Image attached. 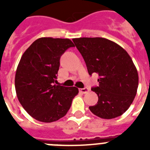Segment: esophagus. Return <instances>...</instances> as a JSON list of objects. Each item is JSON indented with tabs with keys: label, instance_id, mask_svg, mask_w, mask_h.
<instances>
[{
	"label": "esophagus",
	"instance_id": "obj_1",
	"mask_svg": "<svg viewBox=\"0 0 150 150\" xmlns=\"http://www.w3.org/2000/svg\"><path fill=\"white\" fill-rule=\"evenodd\" d=\"M89 88H79V91L83 94H86V93H88V91H89Z\"/></svg>",
	"mask_w": 150,
	"mask_h": 150
}]
</instances>
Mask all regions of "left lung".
I'll list each match as a JSON object with an SVG mask.
<instances>
[{
  "label": "left lung",
  "mask_w": 150,
  "mask_h": 150,
  "mask_svg": "<svg viewBox=\"0 0 150 150\" xmlns=\"http://www.w3.org/2000/svg\"><path fill=\"white\" fill-rule=\"evenodd\" d=\"M81 53L89 75L98 74L99 86L93 87L98 97L91 112L110 120L124 113L132 104L138 87V74L132 58L124 49L103 38L73 39Z\"/></svg>",
  "instance_id": "obj_1"
}]
</instances>
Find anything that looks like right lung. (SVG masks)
Listing matches in <instances>:
<instances>
[{
	"label": "right lung",
	"instance_id": "1",
	"mask_svg": "<svg viewBox=\"0 0 150 150\" xmlns=\"http://www.w3.org/2000/svg\"><path fill=\"white\" fill-rule=\"evenodd\" d=\"M74 46L70 39L41 38L21 58L15 76L17 98L38 121L52 122L65 116L79 92L76 87L55 85L61 56Z\"/></svg>",
	"mask_w": 150,
	"mask_h": 150
}]
</instances>
